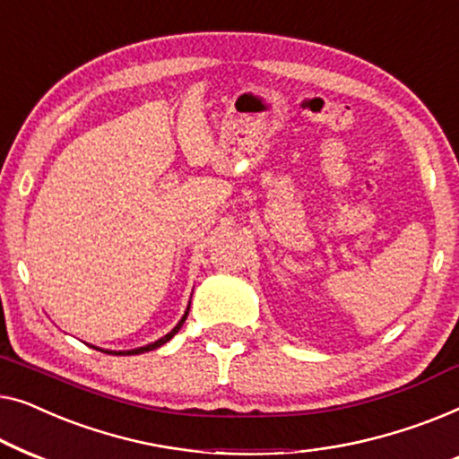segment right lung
Masks as SVG:
<instances>
[{
	"mask_svg": "<svg viewBox=\"0 0 459 459\" xmlns=\"http://www.w3.org/2000/svg\"><path fill=\"white\" fill-rule=\"evenodd\" d=\"M186 316H189V307H186V312H185V316H183V318H180V322H178V325H177V326H174V328H172V331L166 334V337H162V339H160V341H156V343H152V345H145V347H139V350H131V351H106V353H116V356H120V353H125V356H134V353H145V351L158 350V347H162V345L166 343V341H170V339L174 337V334H177V333L180 331V326H183V325H185ZM101 351H103V350H101Z\"/></svg>",
	"mask_w": 459,
	"mask_h": 459,
	"instance_id": "obj_1",
	"label": "right lung"
}]
</instances>
